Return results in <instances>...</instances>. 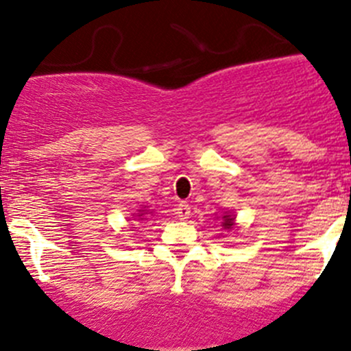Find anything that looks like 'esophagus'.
Masks as SVG:
<instances>
[{
  "mask_svg": "<svg viewBox=\"0 0 351 351\" xmlns=\"http://www.w3.org/2000/svg\"><path fill=\"white\" fill-rule=\"evenodd\" d=\"M176 215H178L180 220L190 219L191 215V206L186 204V202H182L178 206H176Z\"/></svg>",
  "mask_w": 351,
  "mask_h": 351,
  "instance_id": "obj_1",
  "label": "esophagus"
}]
</instances>
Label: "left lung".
Segmentation results:
<instances>
[{
	"label": "left lung",
	"instance_id": "8db88e82",
	"mask_svg": "<svg viewBox=\"0 0 351 351\" xmlns=\"http://www.w3.org/2000/svg\"><path fill=\"white\" fill-rule=\"evenodd\" d=\"M222 227L225 228V230H232V228H234V217L232 215H228V213H225V215L222 217Z\"/></svg>",
	"mask_w": 351,
	"mask_h": 351
}]
</instances>
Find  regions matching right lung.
I'll use <instances>...</instances> for the list:
<instances>
[{
    "instance_id": "add662e5",
    "label": "right lung",
    "mask_w": 351,
    "mask_h": 351,
    "mask_svg": "<svg viewBox=\"0 0 351 351\" xmlns=\"http://www.w3.org/2000/svg\"><path fill=\"white\" fill-rule=\"evenodd\" d=\"M151 213L153 212H149V210H146V206L143 210H138V215H134L136 217V222H139V220H145V217H147V215H151ZM147 220V219H146Z\"/></svg>"
}]
</instances>
